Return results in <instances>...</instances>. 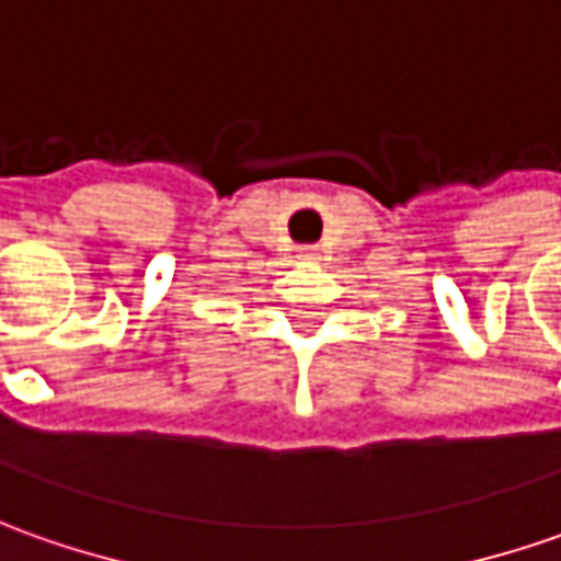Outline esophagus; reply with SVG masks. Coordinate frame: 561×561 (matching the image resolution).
I'll use <instances>...</instances> for the list:
<instances>
[{"instance_id": "1", "label": "esophagus", "mask_w": 561, "mask_h": 561, "mask_svg": "<svg viewBox=\"0 0 561 561\" xmlns=\"http://www.w3.org/2000/svg\"><path fill=\"white\" fill-rule=\"evenodd\" d=\"M300 257H304V261H316V251L307 249V251H304V254H300Z\"/></svg>"}]
</instances>
